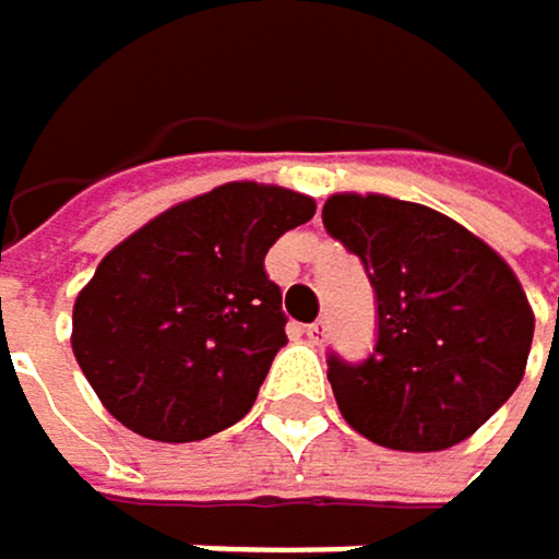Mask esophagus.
Masks as SVG:
<instances>
[{"instance_id": "obj_1", "label": "esophagus", "mask_w": 559, "mask_h": 559, "mask_svg": "<svg viewBox=\"0 0 559 559\" xmlns=\"http://www.w3.org/2000/svg\"><path fill=\"white\" fill-rule=\"evenodd\" d=\"M326 330H330V323H326V320H313V323L307 326L310 344H323V341H326Z\"/></svg>"}]
</instances>
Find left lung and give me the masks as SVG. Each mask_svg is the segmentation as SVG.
I'll return each mask as SVG.
<instances>
[{
	"instance_id": "1",
	"label": "left lung",
	"mask_w": 559,
	"mask_h": 559,
	"mask_svg": "<svg viewBox=\"0 0 559 559\" xmlns=\"http://www.w3.org/2000/svg\"><path fill=\"white\" fill-rule=\"evenodd\" d=\"M323 229L374 289V350L326 354L341 415L384 449L459 445L523 381L533 310L520 280L483 239L415 202L334 195Z\"/></svg>"
}]
</instances>
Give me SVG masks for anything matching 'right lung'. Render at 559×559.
I'll use <instances>...</instances> for the list:
<instances>
[{
  "mask_svg": "<svg viewBox=\"0 0 559 559\" xmlns=\"http://www.w3.org/2000/svg\"><path fill=\"white\" fill-rule=\"evenodd\" d=\"M300 191L233 181L104 255L73 307V354L104 408L154 442H199L249 415L286 344L270 246L310 222Z\"/></svg>",
  "mask_w": 559,
  "mask_h": 559,
  "instance_id": "right-lung-1",
  "label": "right lung"
}]
</instances>
